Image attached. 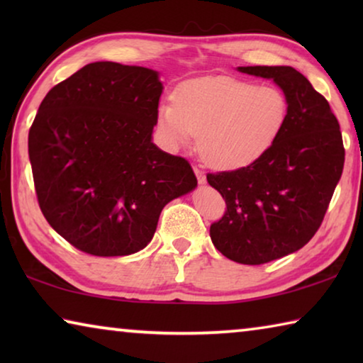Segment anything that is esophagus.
<instances>
[{"label":"esophagus","mask_w":363,"mask_h":363,"mask_svg":"<svg viewBox=\"0 0 363 363\" xmlns=\"http://www.w3.org/2000/svg\"><path fill=\"white\" fill-rule=\"evenodd\" d=\"M194 173H195V176H196V179H199V184H205V182H206L205 173H203V171H201L200 168L194 167Z\"/></svg>","instance_id":"esophagus-1"}]
</instances>
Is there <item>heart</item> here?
I'll return each instance as SVG.
<instances>
[{"label":"heart","mask_w":363,"mask_h":363,"mask_svg":"<svg viewBox=\"0 0 363 363\" xmlns=\"http://www.w3.org/2000/svg\"><path fill=\"white\" fill-rule=\"evenodd\" d=\"M288 115L290 101L279 86L219 77L182 86L176 104L160 106L158 125L173 145H186L199 134L205 163L233 171L272 149Z\"/></svg>","instance_id":"heart-1"}]
</instances>
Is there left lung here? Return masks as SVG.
I'll list each match as a JSON object with an SVG mask.
<instances>
[{
  "label": "left lung",
  "instance_id": "left-lung-1",
  "mask_svg": "<svg viewBox=\"0 0 363 363\" xmlns=\"http://www.w3.org/2000/svg\"><path fill=\"white\" fill-rule=\"evenodd\" d=\"M272 78L290 101L277 143L247 168L208 174L225 200L210 227L213 245L240 264H264L294 253L320 227L344 167V145L333 110L293 67H238Z\"/></svg>",
  "mask_w": 363,
  "mask_h": 363
}]
</instances>
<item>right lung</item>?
<instances>
[{"label": "right lung", "instance_id": "obj_1", "mask_svg": "<svg viewBox=\"0 0 363 363\" xmlns=\"http://www.w3.org/2000/svg\"><path fill=\"white\" fill-rule=\"evenodd\" d=\"M162 91L155 70L93 62L41 102L28 131L36 199L49 225L83 253L145 248L163 206L196 186L186 158L152 143Z\"/></svg>", "mask_w": 363, "mask_h": 363}]
</instances>
